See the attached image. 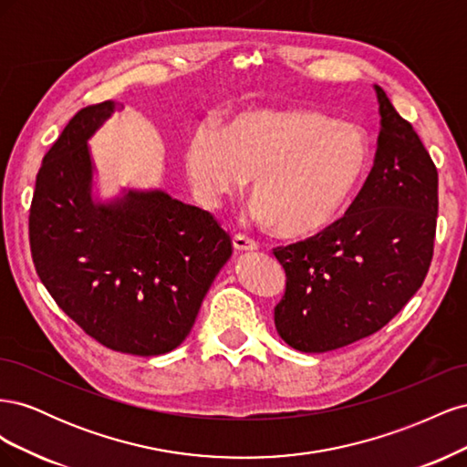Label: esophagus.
I'll list each match as a JSON object with an SVG mask.
<instances>
[{
  "mask_svg": "<svg viewBox=\"0 0 467 467\" xmlns=\"http://www.w3.org/2000/svg\"><path fill=\"white\" fill-rule=\"evenodd\" d=\"M234 249L239 253H247V251H255L257 244L253 239L245 237V235H235L234 237Z\"/></svg>",
  "mask_w": 467,
  "mask_h": 467,
  "instance_id": "esophagus-1",
  "label": "esophagus"
}]
</instances>
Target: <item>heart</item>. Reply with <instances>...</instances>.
Wrapping results in <instances>:
<instances>
[{
  "label": "heart",
  "instance_id": "b5f03b06",
  "mask_svg": "<svg viewBox=\"0 0 467 467\" xmlns=\"http://www.w3.org/2000/svg\"><path fill=\"white\" fill-rule=\"evenodd\" d=\"M368 160L357 124L302 107H257L194 129L182 169L204 206L216 208L251 179V214L280 237H307L338 216Z\"/></svg>",
  "mask_w": 467,
  "mask_h": 467
}]
</instances>
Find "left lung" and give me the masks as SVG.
I'll return each instance as SVG.
<instances>
[{"label":"left lung","mask_w":467,"mask_h":467,"mask_svg":"<svg viewBox=\"0 0 467 467\" xmlns=\"http://www.w3.org/2000/svg\"><path fill=\"white\" fill-rule=\"evenodd\" d=\"M374 91L376 160L347 216L316 237L275 249L286 273L275 325L296 350L327 352L376 333L413 298L432 261L436 167L386 91Z\"/></svg>","instance_id":"obj_1"}]
</instances>
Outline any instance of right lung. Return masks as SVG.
<instances>
[{"mask_svg": "<svg viewBox=\"0 0 467 467\" xmlns=\"http://www.w3.org/2000/svg\"><path fill=\"white\" fill-rule=\"evenodd\" d=\"M122 110L81 109L42 160L29 216L36 275L64 314L101 345L136 357L177 348L232 239L206 210L161 189L103 196L89 140Z\"/></svg>", "mask_w": 467, "mask_h": 467, "instance_id": "1", "label": "right lung"}]
</instances>
